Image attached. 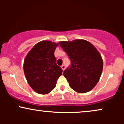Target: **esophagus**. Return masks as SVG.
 I'll list each match as a JSON object with an SVG mask.
<instances>
[{
	"label": "esophagus",
	"mask_w": 124,
	"mask_h": 124,
	"mask_svg": "<svg viewBox=\"0 0 124 124\" xmlns=\"http://www.w3.org/2000/svg\"><path fill=\"white\" fill-rule=\"evenodd\" d=\"M61 68H62V69L63 70H65V68H66V67H65V65H62V66H61Z\"/></svg>",
	"instance_id": "34e87169"
}]
</instances>
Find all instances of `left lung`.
Masks as SVG:
<instances>
[{"mask_svg":"<svg viewBox=\"0 0 124 124\" xmlns=\"http://www.w3.org/2000/svg\"><path fill=\"white\" fill-rule=\"evenodd\" d=\"M71 61V65L63 72L69 86L75 92L85 93L99 82L103 61L99 51L89 41L75 39L59 42Z\"/></svg>","mask_w":124,"mask_h":124,"instance_id":"1","label":"left lung"}]
</instances>
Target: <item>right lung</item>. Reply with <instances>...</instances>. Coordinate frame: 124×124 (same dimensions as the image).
<instances>
[{
	"instance_id": "obj_1",
	"label": "right lung",
	"mask_w": 124,
	"mask_h": 124,
	"mask_svg": "<svg viewBox=\"0 0 124 124\" xmlns=\"http://www.w3.org/2000/svg\"><path fill=\"white\" fill-rule=\"evenodd\" d=\"M58 44L50 41L38 42L29 51L23 69L29 85L36 93L46 94L56 86L62 69L56 64L54 52Z\"/></svg>"
}]
</instances>
